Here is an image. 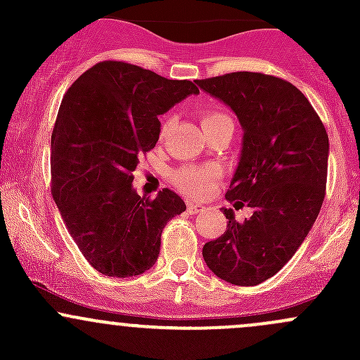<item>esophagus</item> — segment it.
I'll list each match as a JSON object with an SVG mask.
<instances>
[{"mask_svg":"<svg viewBox=\"0 0 360 360\" xmlns=\"http://www.w3.org/2000/svg\"><path fill=\"white\" fill-rule=\"evenodd\" d=\"M203 209H205V207H203L202 203H195V202L188 203V212L190 214H198V212H202Z\"/></svg>","mask_w":360,"mask_h":360,"instance_id":"esophagus-1","label":"esophagus"}]
</instances>
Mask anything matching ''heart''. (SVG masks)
Instances as JSON below:
<instances>
[{"label": "heart", "mask_w": 360, "mask_h": 360, "mask_svg": "<svg viewBox=\"0 0 360 360\" xmlns=\"http://www.w3.org/2000/svg\"><path fill=\"white\" fill-rule=\"evenodd\" d=\"M170 118H163L162 132H165L169 127ZM200 123L203 132L209 134L210 130L219 129L226 123H233L231 116L221 108L210 106L200 111ZM221 172L217 167L212 165H186L174 174V183L193 198H200L209 195L212 191L214 183L219 179Z\"/></svg>", "instance_id": "obj_1"}]
</instances>
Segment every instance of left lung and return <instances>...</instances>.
<instances>
[{"mask_svg": "<svg viewBox=\"0 0 360 360\" xmlns=\"http://www.w3.org/2000/svg\"><path fill=\"white\" fill-rule=\"evenodd\" d=\"M197 85L240 122V160L226 198L254 209L244 223L223 209L226 231L207 242L202 256L223 281L257 285L291 259L317 219L328 181V132L307 97L277 76L240 71Z\"/></svg>", "mask_w": 360, "mask_h": 360, "instance_id": "1", "label": "left lung"}]
</instances>
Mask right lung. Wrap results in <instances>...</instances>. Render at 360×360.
<instances>
[{
    "instance_id": "obj_1",
    "label": "right lung",
    "mask_w": 360,
    "mask_h": 360,
    "mask_svg": "<svg viewBox=\"0 0 360 360\" xmlns=\"http://www.w3.org/2000/svg\"><path fill=\"white\" fill-rule=\"evenodd\" d=\"M191 94L188 79L104 60L66 92L52 132V195L85 259L108 277H134L158 259L162 231L186 203L169 188L151 200L132 172L153 150L158 116Z\"/></svg>"
}]
</instances>
